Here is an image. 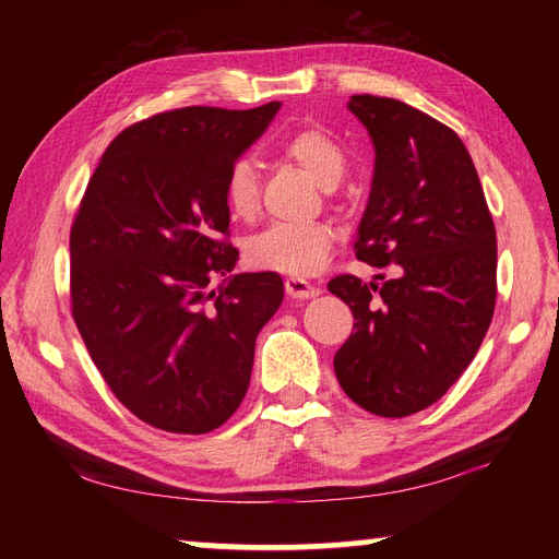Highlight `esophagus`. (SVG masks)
<instances>
[{
	"mask_svg": "<svg viewBox=\"0 0 559 559\" xmlns=\"http://www.w3.org/2000/svg\"><path fill=\"white\" fill-rule=\"evenodd\" d=\"M286 293L290 295V298H298V300H307V298H317L319 290L317 286H312L310 281H305V278H286Z\"/></svg>",
	"mask_w": 559,
	"mask_h": 559,
	"instance_id": "obj_1",
	"label": "esophagus"
}]
</instances>
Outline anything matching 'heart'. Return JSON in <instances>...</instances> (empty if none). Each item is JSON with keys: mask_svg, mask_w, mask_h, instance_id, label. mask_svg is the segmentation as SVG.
<instances>
[{"mask_svg": "<svg viewBox=\"0 0 559 559\" xmlns=\"http://www.w3.org/2000/svg\"><path fill=\"white\" fill-rule=\"evenodd\" d=\"M281 153L298 165L322 189H334L348 170V156L338 141L319 127L295 129L281 141ZM223 199L230 216L252 221L259 211V175L249 158H237L223 180ZM334 245V230L326 223L286 225L276 223L249 237L245 257L261 271L288 276H310L324 266Z\"/></svg>", "mask_w": 559, "mask_h": 559, "instance_id": "heart-1", "label": "heart"}]
</instances>
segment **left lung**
Wrapping results in <instances>:
<instances>
[{
  "label": "left lung",
  "mask_w": 559,
  "mask_h": 559,
  "mask_svg": "<svg viewBox=\"0 0 559 559\" xmlns=\"http://www.w3.org/2000/svg\"><path fill=\"white\" fill-rule=\"evenodd\" d=\"M374 146V175L355 254L394 276H336L353 310L338 384L382 418L413 415L447 394L476 358L497 295L495 223L466 146L442 122L394 98L353 96Z\"/></svg>",
  "instance_id": "1"
}]
</instances>
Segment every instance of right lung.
I'll return each instance as SVG.
<instances>
[{
    "instance_id": "right-lung-1",
    "label": "right lung",
    "mask_w": 559,
    "mask_h": 559,
    "mask_svg": "<svg viewBox=\"0 0 559 559\" xmlns=\"http://www.w3.org/2000/svg\"><path fill=\"white\" fill-rule=\"evenodd\" d=\"M281 103L153 115L103 153L71 225V312L112 394L165 432L204 435L240 406L278 273H233L223 180ZM213 277H223L211 289Z\"/></svg>"
}]
</instances>
